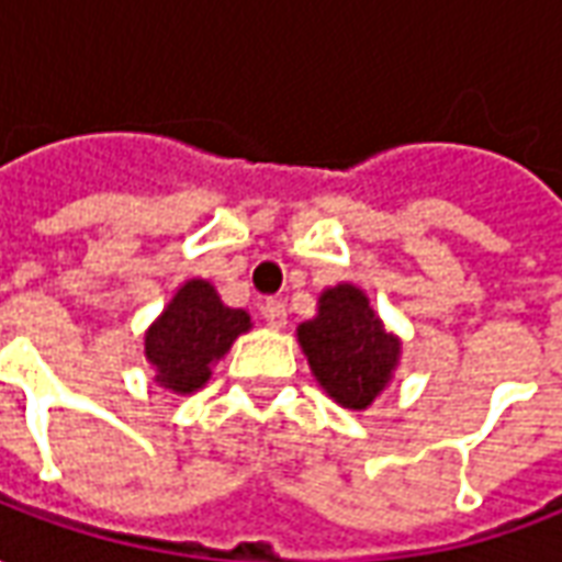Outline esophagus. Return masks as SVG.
Returning <instances> with one entry per match:
<instances>
[{
    "label": "esophagus",
    "mask_w": 562,
    "mask_h": 562,
    "mask_svg": "<svg viewBox=\"0 0 562 562\" xmlns=\"http://www.w3.org/2000/svg\"><path fill=\"white\" fill-rule=\"evenodd\" d=\"M261 316L268 322V328H285V325H289V310H285L282 301H265Z\"/></svg>",
    "instance_id": "34e87169"
}]
</instances>
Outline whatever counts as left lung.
<instances>
[{
    "mask_svg": "<svg viewBox=\"0 0 562 562\" xmlns=\"http://www.w3.org/2000/svg\"><path fill=\"white\" fill-rule=\"evenodd\" d=\"M297 342L322 391L352 413L370 409L401 367V337L352 282L318 294L316 316L297 325Z\"/></svg>",
    "mask_w": 562,
    "mask_h": 562,
    "instance_id": "1",
    "label": "left lung"
}]
</instances>
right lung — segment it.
<instances>
[{"mask_svg": "<svg viewBox=\"0 0 562 562\" xmlns=\"http://www.w3.org/2000/svg\"><path fill=\"white\" fill-rule=\"evenodd\" d=\"M246 330H252L246 310L222 304L213 282L186 280L144 330V358L153 367V382L180 397L195 394L210 382L213 364Z\"/></svg>", "mask_w": 562, "mask_h": 562, "instance_id": "right-lung-1", "label": "right lung"}]
</instances>
